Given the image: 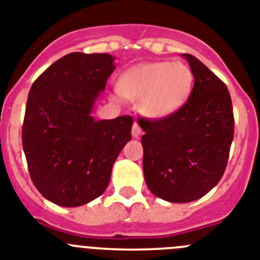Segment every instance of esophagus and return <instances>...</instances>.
Here are the masks:
<instances>
[{
	"mask_svg": "<svg viewBox=\"0 0 260 260\" xmlns=\"http://www.w3.org/2000/svg\"><path fill=\"white\" fill-rule=\"evenodd\" d=\"M141 135H143V129L140 128L139 124L135 123V124H133V127H132V137H133V139H139Z\"/></svg>",
	"mask_w": 260,
	"mask_h": 260,
	"instance_id": "esophagus-1",
	"label": "esophagus"
}]
</instances>
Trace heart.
I'll return each mask as SVG.
<instances>
[{
	"mask_svg": "<svg viewBox=\"0 0 260 260\" xmlns=\"http://www.w3.org/2000/svg\"><path fill=\"white\" fill-rule=\"evenodd\" d=\"M193 89V74L180 61H150L124 72L117 90L124 98L139 102L140 111L150 119H165L178 112Z\"/></svg>",
	"mask_w": 260,
	"mask_h": 260,
	"instance_id": "1",
	"label": "heart"
}]
</instances>
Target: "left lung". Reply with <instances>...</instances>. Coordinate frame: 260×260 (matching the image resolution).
<instances>
[{
    "label": "left lung",
    "instance_id": "left-lung-1",
    "mask_svg": "<svg viewBox=\"0 0 260 260\" xmlns=\"http://www.w3.org/2000/svg\"><path fill=\"white\" fill-rule=\"evenodd\" d=\"M182 56L195 80L187 103L171 116L139 123L145 132L141 144L146 186L170 203L198 200L220 182L234 136L225 83L195 56Z\"/></svg>",
    "mask_w": 260,
    "mask_h": 260
}]
</instances>
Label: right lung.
Wrapping results in <instances>:
<instances>
[{
    "mask_svg": "<svg viewBox=\"0 0 260 260\" xmlns=\"http://www.w3.org/2000/svg\"><path fill=\"white\" fill-rule=\"evenodd\" d=\"M114 61L108 53L72 52L43 72L28 92L23 150L34 184L55 204L80 207L102 195L132 137L129 115L110 120L91 115Z\"/></svg>",
    "mask_w": 260,
    "mask_h": 260,
    "instance_id": "obj_1",
    "label": "right lung"
}]
</instances>
